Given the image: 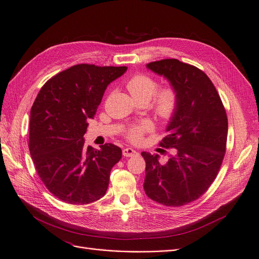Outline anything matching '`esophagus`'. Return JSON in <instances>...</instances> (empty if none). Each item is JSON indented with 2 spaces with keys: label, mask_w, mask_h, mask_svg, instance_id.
Listing matches in <instances>:
<instances>
[{
  "label": "esophagus",
  "mask_w": 259,
  "mask_h": 259,
  "mask_svg": "<svg viewBox=\"0 0 259 259\" xmlns=\"http://www.w3.org/2000/svg\"><path fill=\"white\" fill-rule=\"evenodd\" d=\"M138 153L135 150L131 149V147H125V149H123V156L124 157H132V156H135Z\"/></svg>",
  "instance_id": "1"
}]
</instances>
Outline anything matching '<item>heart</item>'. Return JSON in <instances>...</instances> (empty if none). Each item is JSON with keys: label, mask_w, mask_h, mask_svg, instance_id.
Returning a JSON list of instances; mask_svg holds the SVG:
<instances>
[{"label": "heart", "mask_w": 259, "mask_h": 259, "mask_svg": "<svg viewBox=\"0 0 259 259\" xmlns=\"http://www.w3.org/2000/svg\"><path fill=\"white\" fill-rule=\"evenodd\" d=\"M126 89L130 93L131 97L135 100L144 99L149 102L154 96L152 109L155 115L162 119H170L176 112L178 106V94L174 87L165 86L157 91L158 83L152 77L137 73L131 77L126 83ZM153 129V125L149 121H142L139 124L131 127L128 132V138L133 142H139L142 139L144 133L150 132Z\"/></svg>", "instance_id": "b5f03b06"}]
</instances>
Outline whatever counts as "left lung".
<instances>
[{
	"instance_id": "8db88e82",
	"label": "left lung",
	"mask_w": 259,
	"mask_h": 259,
	"mask_svg": "<svg viewBox=\"0 0 259 259\" xmlns=\"http://www.w3.org/2000/svg\"><path fill=\"white\" fill-rule=\"evenodd\" d=\"M163 76L178 94V106L160 145L174 147L176 155L164 165L159 155L142 152L146 196L165 206L178 207L199 199L207 192L223 163L228 117L213 83L198 67L177 59L146 64Z\"/></svg>"
}]
</instances>
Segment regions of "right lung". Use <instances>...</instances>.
<instances>
[{
	"label": "right lung",
	"mask_w": 259,
	"mask_h": 259,
	"mask_svg": "<svg viewBox=\"0 0 259 259\" xmlns=\"http://www.w3.org/2000/svg\"><path fill=\"white\" fill-rule=\"evenodd\" d=\"M126 70L127 66L73 65L48 80L31 106V159L45 187L67 204L102 198L110 170L122 158V150L113 143L100 150L85 146L84 134L106 87Z\"/></svg>",
	"instance_id": "obj_1"
}]
</instances>
